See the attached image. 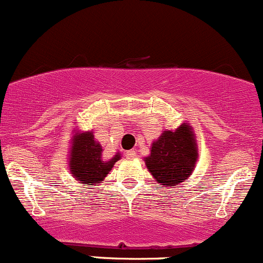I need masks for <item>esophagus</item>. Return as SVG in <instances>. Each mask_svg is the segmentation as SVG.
<instances>
[{
  "instance_id": "1",
  "label": "esophagus",
  "mask_w": 263,
  "mask_h": 263,
  "mask_svg": "<svg viewBox=\"0 0 263 263\" xmlns=\"http://www.w3.org/2000/svg\"><path fill=\"white\" fill-rule=\"evenodd\" d=\"M125 156L127 157L128 159L135 158V157H136V152H135V151H126V152H125Z\"/></svg>"
}]
</instances>
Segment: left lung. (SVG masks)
<instances>
[{
    "label": "left lung",
    "instance_id": "obj_1",
    "mask_svg": "<svg viewBox=\"0 0 263 263\" xmlns=\"http://www.w3.org/2000/svg\"><path fill=\"white\" fill-rule=\"evenodd\" d=\"M197 158L194 134L189 125L183 123L177 131H164L153 142L151 156L144 162L161 185L174 186L192 174Z\"/></svg>",
    "mask_w": 263,
    "mask_h": 263
}]
</instances>
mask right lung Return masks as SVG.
<instances>
[{
  "label": "right lung",
  "mask_w": 263,
  "mask_h": 263,
  "mask_svg": "<svg viewBox=\"0 0 263 263\" xmlns=\"http://www.w3.org/2000/svg\"><path fill=\"white\" fill-rule=\"evenodd\" d=\"M101 153L100 143L93 140L92 132H84L74 136L69 167L77 180L89 185H98L105 179L114 167L115 162L119 161L121 157L117 153L108 161H102Z\"/></svg>",
  "instance_id": "add662e5"
}]
</instances>
